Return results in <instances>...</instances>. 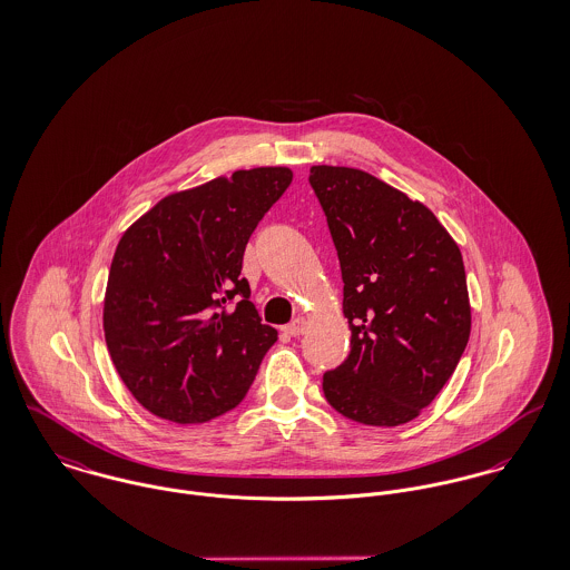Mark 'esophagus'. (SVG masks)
I'll use <instances>...</instances> for the list:
<instances>
[{
  "label": "esophagus",
  "mask_w": 570,
  "mask_h": 570,
  "mask_svg": "<svg viewBox=\"0 0 570 570\" xmlns=\"http://www.w3.org/2000/svg\"><path fill=\"white\" fill-rule=\"evenodd\" d=\"M287 335H292V337H298V335H303L305 331H307V318H303V316H298V318H294L289 325L283 328Z\"/></svg>",
  "instance_id": "34e87169"
}]
</instances>
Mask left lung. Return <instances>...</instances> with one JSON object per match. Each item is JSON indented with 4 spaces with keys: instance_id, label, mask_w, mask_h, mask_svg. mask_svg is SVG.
I'll return each instance as SVG.
<instances>
[{
    "instance_id": "left-lung-1",
    "label": "left lung",
    "mask_w": 570,
    "mask_h": 570,
    "mask_svg": "<svg viewBox=\"0 0 570 570\" xmlns=\"http://www.w3.org/2000/svg\"><path fill=\"white\" fill-rule=\"evenodd\" d=\"M344 283L346 360L326 402L364 425H402L452 377L472 328L459 245L421 202L346 166H312Z\"/></svg>"
}]
</instances>
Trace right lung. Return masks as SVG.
I'll use <instances>...</instances> for the list:
<instances>
[{
  "label": "right lung",
  "instance_id": "1",
  "mask_svg": "<svg viewBox=\"0 0 570 570\" xmlns=\"http://www.w3.org/2000/svg\"><path fill=\"white\" fill-rule=\"evenodd\" d=\"M292 184L285 166L235 170L173 193L116 247L105 342L129 393L173 423H206L242 404L276 328L242 276L247 239Z\"/></svg>",
  "mask_w": 570,
  "mask_h": 570
}]
</instances>
